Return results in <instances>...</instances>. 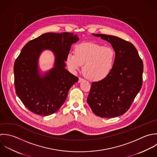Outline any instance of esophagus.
I'll return each instance as SVG.
<instances>
[{
	"label": "esophagus",
	"instance_id": "34e87169",
	"mask_svg": "<svg viewBox=\"0 0 157 157\" xmlns=\"http://www.w3.org/2000/svg\"><path fill=\"white\" fill-rule=\"evenodd\" d=\"M82 81H84V79H82V78H79V81H78V82H82Z\"/></svg>",
	"mask_w": 157,
	"mask_h": 157
}]
</instances>
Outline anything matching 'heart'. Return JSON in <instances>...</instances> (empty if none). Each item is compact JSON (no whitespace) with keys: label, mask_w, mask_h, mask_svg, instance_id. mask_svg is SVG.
Listing matches in <instances>:
<instances>
[{"label":"heart","mask_w":157,"mask_h":157,"mask_svg":"<svg viewBox=\"0 0 157 157\" xmlns=\"http://www.w3.org/2000/svg\"><path fill=\"white\" fill-rule=\"evenodd\" d=\"M116 61L114 51L109 47L96 43H84L77 45L75 54L67 56L69 69L75 72L84 64L83 72L90 80L98 81L105 79L112 71Z\"/></svg>","instance_id":"1"}]
</instances>
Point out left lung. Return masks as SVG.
I'll list each match as a JSON object with an SVG mask.
<instances>
[{"mask_svg": "<svg viewBox=\"0 0 157 157\" xmlns=\"http://www.w3.org/2000/svg\"><path fill=\"white\" fill-rule=\"evenodd\" d=\"M92 35L111 44L116 61L107 77L92 83L87 102L100 117H118L128 110L142 87L143 60L130 42L113 35Z\"/></svg>", "mask_w": 157, "mask_h": 157, "instance_id": "8db88e82", "label": "left lung"}]
</instances>
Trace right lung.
<instances>
[{"mask_svg":"<svg viewBox=\"0 0 157 157\" xmlns=\"http://www.w3.org/2000/svg\"><path fill=\"white\" fill-rule=\"evenodd\" d=\"M79 40L73 33H46L29 41L14 64L16 93L31 112L43 116L57 111L78 78L65 69L67 56L72 44ZM55 56L54 67L42 75L38 59L44 50Z\"/></svg>","mask_w":157,"mask_h":157,"instance_id":"1","label":"right lung"}]
</instances>
